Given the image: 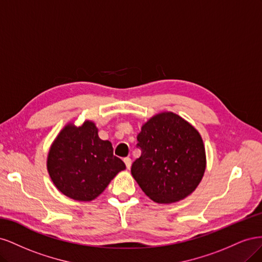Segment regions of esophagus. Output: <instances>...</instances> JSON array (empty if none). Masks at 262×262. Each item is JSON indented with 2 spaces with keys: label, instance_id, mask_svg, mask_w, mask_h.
<instances>
[{
  "label": "esophagus",
  "instance_id": "1",
  "mask_svg": "<svg viewBox=\"0 0 262 262\" xmlns=\"http://www.w3.org/2000/svg\"><path fill=\"white\" fill-rule=\"evenodd\" d=\"M123 162H124V164H125V166H126V168L130 169L131 164H132L131 158H130V157H125V158H123Z\"/></svg>",
  "mask_w": 262,
  "mask_h": 262
}]
</instances>
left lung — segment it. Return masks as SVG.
Listing matches in <instances>:
<instances>
[{"label":"left lung","mask_w":262,"mask_h":262,"mask_svg":"<svg viewBox=\"0 0 262 262\" xmlns=\"http://www.w3.org/2000/svg\"><path fill=\"white\" fill-rule=\"evenodd\" d=\"M141 156L131 173L157 203L177 202L191 194L207 166L203 141L194 126L173 113H162L142 125L137 137Z\"/></svg>","instance_id":"1"}]
</instances>
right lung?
<instances>
[{
	"mask_svg": "<svg viewBox=\"0 0 262 262\" xmlns=\"http://www.w3.org/2000/svg\"><path fill=\"white\" fill-rule=\"evenodd\" d=\"M51 180L59 191L77 201L97 198L124 163L114 155L109 141L98 137L94 122L69 123L52 143L47 160Z\"/></svg>",
	"mask_w": 262,
	"mask_h": 262,
	"instance_id": "right-lung-1",
	"label": "right lung"
}]
</instances>
